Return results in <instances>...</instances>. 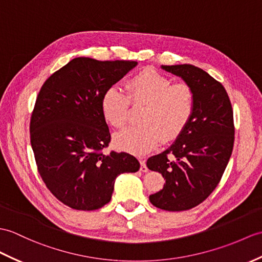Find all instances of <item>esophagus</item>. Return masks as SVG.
I'll return each instance as SVG.
<instances>
[{
  "instance_id": "1",
  "label": "esophagus",
  "mask_w": 262,
  "mask_h": 262,
  "mask_svg": "<svg viewBox=\"0 0 262 262\" xmlns=\"http://www.w3.org/2000/svg\"><path fill=\"white\" fill-rule=\"evenodd\" d=\"M139 163H141V171L142 172H144V173H146V172H148V168H147V166H146V162H145V160H141L139 161Z\"/></svg>"
}]
</instances>
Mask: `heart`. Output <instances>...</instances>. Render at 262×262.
Segmentation results:
<instances>
[{
    "instance_id": "obj_1",
    "label": "heart",
    "mask_w": 262,
    "mask_h": 262,
    "mask_svg": "<svg viewBox=\"0 0 262 262\" xmlns=\"http://www.w3.org/2000/svg\"><path fill=\"white\" fill-rule=\"evenodd\" d=\"M127 94L118 87L103 93L101 113L107 123L119 128L128 120L129 100L146 105L142 113L143 125L132 126L115 134L114 146L134 155L154 149L162 141H173L190 123L194 112V95L184 83H175L154 69H145L126 84Z\"/></svg>"
}]
</instances>
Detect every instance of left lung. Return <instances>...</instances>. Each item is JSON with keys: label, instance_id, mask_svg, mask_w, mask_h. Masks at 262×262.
Instances as JSON below:
<instances>
[{"label": "left lung", "instance_id": "left-lung-1", "mask_svg": "<svg viewBox=\"0 0 262 262\" xmlns=\"http://www.w3.org/2000/svg\"><path fill=\"white\" fill-rule=\"evenodd\" d=\"M161 68L192 89L194 112L174 143L147 160L150 171L165 179L149 201L162 210L185 211L202 203L222 178L233 149V112L226 89L208 72L192 64Z\"/></svg>", "mask_w": 262, "mask_h": 262}]
</instances>
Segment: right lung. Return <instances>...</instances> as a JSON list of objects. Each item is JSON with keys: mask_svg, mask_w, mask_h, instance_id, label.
Returning <instances> with one entry per match:
<instances>
[{"mask_svg": "<svg viewBox=\"0 0 262 262\" xmlns=\"http://www.w3.org/2000/svg\"><path fill=\"white\" fill-rule=\"evenodd\" d=\"M136 66L75 58L40 90L30 123L36 165L50 192L72 209L102 208L112 199L117 176L141 166L127 153H100L111 142L101 97Z\"/></svg>", "mask_w": 262, "mask_h": 262, "instance_id": "right-lung-1", "label": "right lung"}]
</instances>
